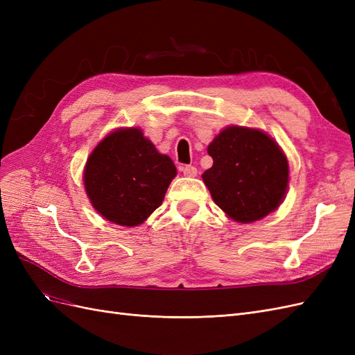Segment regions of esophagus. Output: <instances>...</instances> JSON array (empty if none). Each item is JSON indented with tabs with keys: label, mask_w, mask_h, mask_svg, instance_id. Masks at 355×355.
Wrapping results in <instances>:
<instances>
[{
	"label": "esophagus",
	"mask_w": 355,
	"mask_h": 355,
	"mask_svg": "<svg viewBox=\"0 0 355 355\" xmlns=\"http://www.w3.org/2000/svg\"><path fill=\"white\" fill-rule=\"evenodd\" d=\"M182 171H184V175H185L187 178H194V176H197V168H196L194 166H185V167H182Z\"/></svg>",
	"instance_id": "1"
}]
</instances>
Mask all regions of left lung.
<instances>
[{
	"mask_svg": "<svg viewBox=\"0 0 355 355\" xmlns=\"http://www.w3.org/2000/svg\"><path fill=\"white\" fill-rule=\"evenodd\" d=\"M207 153L213 166L201 178L230 219L252 223L280 207L288 187V161L270 135L228 125L214 136Z\"/></svg>",
	"mask_w": 355,
	"mask_h": 355,
	"instance_id": "left-lung-1",
	"label": "left lung"
}]
</instances>
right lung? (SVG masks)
<instances>
[{"label": "right lung", "mask_w": 355, "mask_h": 355, "mask_svg": "<svg viewBox=\"0 0 355 355\" xmlns=\"http://www.w3.org/2000/svg\"><path fill=\"white\" fill-rule=\"evenodd\" d=\"M178 175L139 127L115 128L90 153L83 184L93 209L121 227H137L161 206Z\"/></svg>", "instance_id": "1"}]
</instances>
